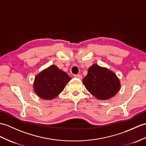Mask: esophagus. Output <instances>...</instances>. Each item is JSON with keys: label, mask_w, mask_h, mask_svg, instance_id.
I'll return each mask as SVG.
<instances>
[{"label": "esophagus", "mask_w": 146, "mask_h": 146, "mask_svg": "<svg viewBox=\"0 0 146 146\" xmlns=\"http://www.w3.org/2000/svg\"><path fill=\"white\" fill-rule=\"evenodd\" d=\"M74 77L75 78H77V79H82V76L80 75V74H76V75H74Z\"/></svg>", "instance_id": "obj_1"}]
</instances>
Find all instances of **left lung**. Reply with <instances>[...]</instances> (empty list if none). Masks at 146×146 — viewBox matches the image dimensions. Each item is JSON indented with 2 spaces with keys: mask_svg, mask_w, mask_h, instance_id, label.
Returning <instances> with one entry per match:
<instances>
[{
  "mask_svg": "<svg viewBox=\"0 0 146 146\" xmlns=\"http://www.w3.org/2000/svg\"><path fill=\"white\" fill-rule=\"evenodd\" d=\"M82 80L87 90L101 100L113 97L121 88L119 79L113 71L96 64L88 68Z\"/></svg>",
  "mask_w": 146,
  "mask_h": 146,
  "instance_id": "left-lung-1",
  "label": "left lung"
}]
</instances>
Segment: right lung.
Returning a JSON list of instances; mask_svg holds the SVG:
<instances>
[{"label":"right lung","instance_id":"add662e5","mask_svg":"<svg viewBox=\"0 0 146 146\" xmlns=\"http://www.w3.org/2000/svg\"><path fill=\"white\" fill-rule=\"evenodd\" d=\"M72 79L68 74L52 65L42 70L35 78L34 92L39 97L44 100L55 98Z\"/></svg>","mask_w":146,"mask_h":146}]
</instances>
